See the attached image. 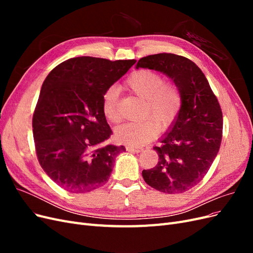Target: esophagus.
Masks as SVG:
<instances>
[{
    "label": "esophagus",
    "mask_w": 253,
    "mask_h": 253,
    "mask_svg": "<svg viewBox=\"0 0 253 253\" xmlns=\"http://www.w3.org/2000/svg\"><path fill=\"white\" fill-rule=\"evenodd\" d=\"M126 151L129 152H134V153H140L143 149L142 148H136V147H132V145H126Z\"/></svg>",
    "instance_id": "obj_1"
}]
</instances>
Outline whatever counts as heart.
Here are the masks:
<instances>
[{
    "label": "heart",
    "mask_w": 253,
    "mask_h": 253,
    "mask_svg": "<svg viewBox=\"0 0 253 253\" xmlns=\"http://www.w3.org/2000/svg\"><path fill=\"white\" fill-rule=\"evenodd\" d=\"M126 84L129 91L143 100L142 117L155 119L145 118L138 122H128L116 129L118 141L139 147L155 138L159 132V124L165 129L173 124L180 110L181 97L173 83L165 82L158 73L150 70L133 73ZM102 110L110 121L117 122L120 119L117 87L111 86L105 90Z\"/></svg>",
    "instance_id": "obj_1"
}]
</instances>
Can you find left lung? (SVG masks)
Returning <instances> with one entry per match:
<instances>
[{
    "label": "left lung",
    "mask_w": 253,
    "mask_h": 253,
    "mask_svg": "<svg viewBox=\"0 0 253 253\" xmlns=\"http://www.w3.org/2000/svg\"><path fill=\"white\" fill-rule=\"evenodd\" d=\"M168 76L178 88L181 105L177 117L154 147L158 164L142 171L149 186L167 194H179L200 182L215 159L223 134V113L209 82L192 61L157 53L141 58L136 68Z\"/></svg>",
    "instance_id": "left-lung-1"
}]
</instances>
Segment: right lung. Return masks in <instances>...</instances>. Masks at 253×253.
I'll return each mask as SVG.
<instances>
[{
  "instance_id": "right-lung-1",
  "label": "right lung",
  "mask_w": 253,
  "mask_h": 253,
  "mask_svg": "<svg viewBox=\"0 0 253 253\" xmlns=\"http://www.w3.org/2000/svg\"><path fill=\"white\" fill-rule=\"evenodd\" d=\"M136 60L77 57L57 65L44 80L33 117L38 160L58 186L86 193L109 180L124 145L105 144L112 135L102 110L105 90Z\"/></svg>"
}]
</instances>
